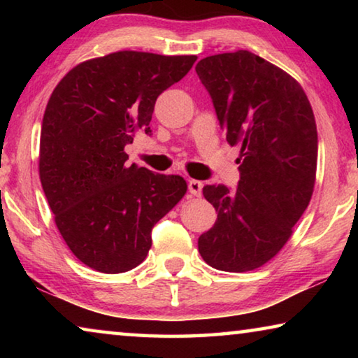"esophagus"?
<instances>
[{"label":"esophagus","instance_id":"34e87169","mask_svg":"<svg viewBox=\"0 0 358 358\" xmlns=\"http://www.w3.org/2000/svg\"><path fill=\"white\" fill-rule=\"evenodd\" d=\"M202 187H203L202 181H199V180H189V181H187V189H189L191 196H196V197L201 196Z\"/></svg>","mask_w":358,"mask_h":358}]
</instances>
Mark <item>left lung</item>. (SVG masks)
I'll return each instance as SVG.
<instances>
[{"instance_id":"1","label":"left lung","mask_w":358,"mask_h":358,"mask_svg":"<svg viewBox=\"0 0 358 358\" xmlns=\"http://www.w3.org/2000/svg\"><path fill=\"white\" fill-rule=\"evenodd\" d=\"M196 72L229 145L240 147L237 189L203 186L217 220L199 252L216 270L243 273L281 251L311 201L316 120L300 83L248 50L203 58Z\"/></svg>"}]
</instances>
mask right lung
Masks as SVG:
<instances>
[{
	"mask_svg": "<svg viewBox=\"0 0 358 358\" xmlns=\"http://www.w3.org/2000/svg\"><path fill=\"white\" fill-rule=\"evenodd\" d=\"M196 55L123 50L72 68L47 102L39 177L72 254L101 273L142 264L151 229L186 194L180 175L126 166L136 132L151 134L155 102L181 80Z\"/></svg>",
	"mask_w": 358,
	"mask_h": 358,
	"instance_id": "right-lung-1",
	"label": "right lung"
}]
</instances>
